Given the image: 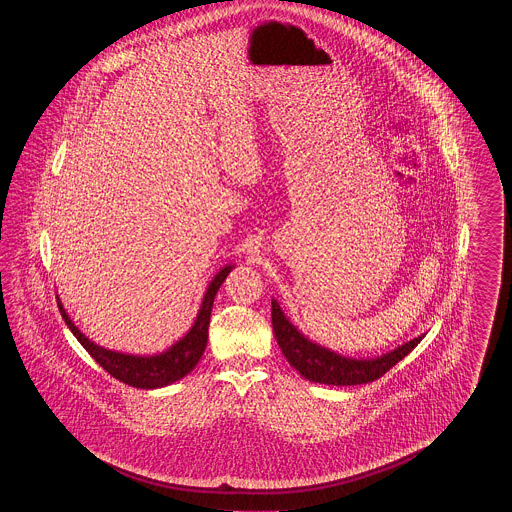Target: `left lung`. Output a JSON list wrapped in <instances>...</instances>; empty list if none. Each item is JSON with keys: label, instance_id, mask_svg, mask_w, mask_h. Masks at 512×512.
<instances>
[{"label": "left lung", "instance_id": "8db88e82", "mask_svg": "<svg viewBox=\"0 0 512 512\" xmlns=\"http://www.w3.org/2000/svg\"><path fill=\"white\" fill-rule=\"evenodd\" d=\"M272 330L288 363L303 378L328 386H359L374 382L384 376L391 366L407 357L422 340V336L414 338L413 341L393 349L388 355L370 361L345 359L299 334L297 328L290 324V320L284 317L276 301H272Z\"/></svg>", "mask_w": 512, "mask_h": 512}]
</instances>
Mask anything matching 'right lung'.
<instances>
[{"label": "right lung", "instance_id": "1", "mask_svg": "<svg viewBox=\"0 0 512 512\" xmlns=\"http://www.w3.org/2000/svg\"><path fill=\"white\" fill-rule=\"evenodd\" d=\"M230 270H232V267L222 268L219 274L215 276V280L209 284L207 293L203 297V305L199 309V315L195 318L192 330L178 343H174L169 351H165L161 355H153V357L122 355V353L107 351V349L99 347L94 341L88 340L74 326L73 320L65 313L63 305L61 303H57V305H59V311L65 318L67 326L71 328V332L76 336V340L82 343V347L96 359V363H99V366L105 372H109L113 378H117L119 382L128 384L132 388L155 390V388L169 386L172 382L184 378L199 363V359L205 351V345H207L213 301H215V295L219 292L220 284L224 282V278L228 276Z\"/></svg>", "mask_w": 512, "mask_h": 512}]
</instances>
